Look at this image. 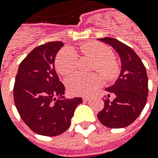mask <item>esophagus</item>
<instances>
[{
  "instance_id": "1",
  "label": "esophagus",
  "mask_w": 158,
  "mask_h": 158,
  "mask_svg": "<svg viewBox=\"0 0 158 158\" xmlns=\"http://www.w3.org/2000/svg\"><path fill=\"white\" fill-rule=\"evenodd\" d=\"M89 99H90L89 97H84V98H83V100H84V101H88Z\"/></svg>"
}]
</instances>
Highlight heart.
<instances>
[{
    "label": "heart",
    "instance_id": "heart-1",
    "mask_svg": "<svg viewBox=\"0 0 158 158\" xmlns=\"http://www.w3.org/2000/svg\"><path fill=\"white\" fill-rule=\"evenodd\" d=\"M79 52L95 60L93 69L98 70L105 79H113L118 73V64L110 48L98 42H88L78 47ZM77 56L71 48L60 49L56 59V68L60 75L67 77L74 71ZM101 78L98 73L90 75L73 74L69 77L66 85L72 95L84 96L91 93L99 86Z\"/></svg>",
    "mask_w": 158,
    "mask_h": 158
}]
</instances>
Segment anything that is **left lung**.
Masks as SVG:
<instances>
[{"mask_svg":"<svg viewBox=\"0 0 158 158\" xmlns=\"http://www.w3.org/2000/svg\"><path fill=\"white\" fill-rule=\"evenodd\" d=\"M112 46L119 54L121 71L114 85L107 88L104 107L98 114V120L110 128H122L132 124L144 110L148 96V78L141 59L133 48L117 39L99 38ZM110 94L115 96L110 101Z\"/></svg>","mask_w":158,"mask_h":158,"instance_id":"8db88e82","label":"left lung"}]
</instances>
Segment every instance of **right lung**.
<instances>
[{
    "instance_id": "1",
    "label": "right lung",
    "mask_w": 158,
    "mask_h": 158,
    "mask_svg": "<svg viewBox=\"0 0 158 158\" xmlns=\"http://www.w3.org/2000/svg\"><path fill=\"white\" fill-rule=\"evenodd\" d=\"M63 45L57 41L36 47L19 64L15 78L14 99L18 112L31 130L44 136L67 131L76 107L82 102L80 98H63L65 86L55 70L56 54Z\"/></svg>"
}]
</instances>
